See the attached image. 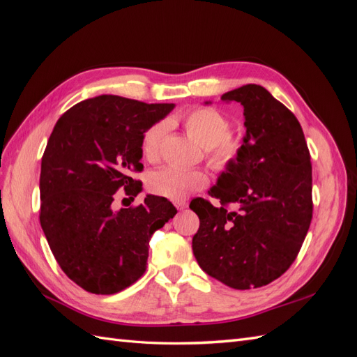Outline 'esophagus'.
I'll return each mask as SVG.
<instances>
[{"instance_id": "esophagus-1", "label": "esophagus", "mask_w": 357, "mask_h": 357, "mask_svg": "<svg viewBox=\"0 0 357 357\" xmlns=\"http://www.w3.org/2000/svg\"><path fill=\"white\" fill-rule=\"evenodd\" d=\"M188 202L186 201H176V207L178 208V210H185V208H188Z\"/></svg>"}]
</instances>
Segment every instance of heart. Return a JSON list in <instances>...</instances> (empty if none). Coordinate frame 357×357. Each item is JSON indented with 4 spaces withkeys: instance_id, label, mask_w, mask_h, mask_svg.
Here are the masks:
<instances>
[{
    "instance_id": "1",
    "label": "heart",
    "mask_w": 357,
    "mask_h": 357,
    "mask_svg": "<svg viewBox=\"0 0 357 357\" xmlns=\"http://www.w3.org/2000/svg\"><path fill=\"white\" fill-rule=\"evenodd\" d=\"M181 123L193 142L207 149V160L215 171H229L238 164L244 149L243 134L229 131V119L213 107H197L181 117ZM167 122L149 126L142 137V152L147 160H156L160 143L167 134ZM208 177L201 171H188L165 167L153 172L149 188L156 195L174 201L186 198L189 193L207 186Z\"/></svg>"
}]
</instances>
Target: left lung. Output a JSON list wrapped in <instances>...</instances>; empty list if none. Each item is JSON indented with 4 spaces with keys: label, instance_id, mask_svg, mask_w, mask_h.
I'll return each instance as SVG.
<instances>
[{
    "label": "left lung",
    "instance_id": "8db88e82",
    "mask_svg": "<svg viewBox=\"0 0 357 357\" xmlns=\"http://www.w3.org/2000/svg\"><path fill=\"white\" fill-rule=\"evenodd\" d=\"M222 100L244 107L245 149L210 189L220 207L190 201L199 218L192 248L213 278L232 289H256L282 277L305 240L312 219L311 156L295 114L262 86L244 84Z\"/></svg>",
    "mask_w": 357,
    "mask_h": 357
}]
</instances>
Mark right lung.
I'll return each instance as SVG.
<instances>
[{
	"label": "right lung",
	"instance_id": "right-lung-1",
	"mask_svg": "<svg viewBox=\"0 0 357 357\" xmlns=\"http://www.w3.org/2000/svg\"><path fill=\"white\" fill-rule=\"evenodd\" d=\"M174 104L100 95L73 105L41 158L40 225L67 277L95 295L117 294L142 277L149 240L177 213L164 197L113 210L117 190L134 199L143 183L142 137Z\"/></svg>",
	"mask_w": 357,
	"mask_h": 357
}]
</instances>
